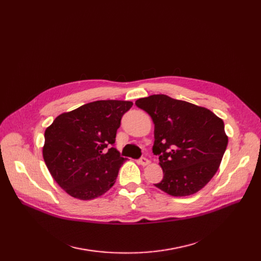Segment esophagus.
<instances>
[{
    "mask_svg": "<svg viewBox=\"0 0 261 261\" xmlns=\"http://www.w3.org/2000/svg\"><path fill=\"white\" fill-rule=\"evenodd\" d=\"M139 163L141 164L142 166H147L148 164L150 163V161H149L147 158H141V159H140V161H139Z\"/></svg>",
    "mask_w": 261,
    "mask_h": 261,
    "instance_id": "34e87169",
    "label": "esophagus"
}]
</instances>
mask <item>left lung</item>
Masks as SVG:
<instances>
[{
  "label": "left lung",
  "instance_id": "obj_1",
  "mask_svg": "<svg viewBox=\"0 0 261 261\" xmlns=\"http://www.w3.org/2000/svg\"><path fill=\"white\" fill-rule=\"evenodd\" d=\"M135 105L154 123L152 150L164 173L154 185L173 197L196 194L220 166L228 142L223 120L208 109L164 94L140 98Z\"/></svg>",
  "mask_w": 261,
  "mask_h": 261
}]
</instances>
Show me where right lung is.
I'll return each instance as SVG.
<instances>
[{"mask_svg": "<svg viewBox=\"0 0 261 261\" xmlns=\"http://www.w3.org/2000/svg\"><path fill=\"white\" fill-rule=\"evenodd\" d=\"M131 101L98 100L55 118L44 133L43 159L54 180L80 200L111 188L126 159L114 148L122 115Z\"/></svg>", "mask_w": 261, "mask_h": 261, "instance_id": "right-lung-1", "label": "right lung"}]
</instances>
